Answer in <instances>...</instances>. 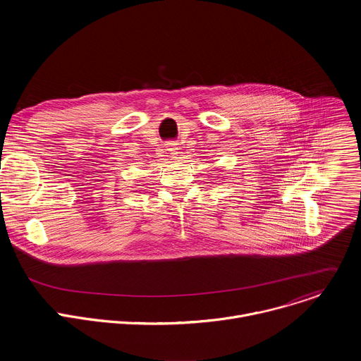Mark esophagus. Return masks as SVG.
I'll list each match as a JSON object with an SVG mask.
<instances>
[{
    "label": "esophagus",
    "instance_id": "1",
    "mask_svg": "<svg viewBox=\"0 0 361 361\" xmlns=\"http://www.w3.org/2000/svg\"><path fill=\"white\" fill-rule=\"evenodd\" d=\"M167 149H169V151H171L170 154H171V156H173V159H177L176 156H177V154H178V152H177V148H176V145H174L173 142L167 144Z\"/></svg>",
    "mask_w": 361,
    "mask_h": 361
}]
</instances>
